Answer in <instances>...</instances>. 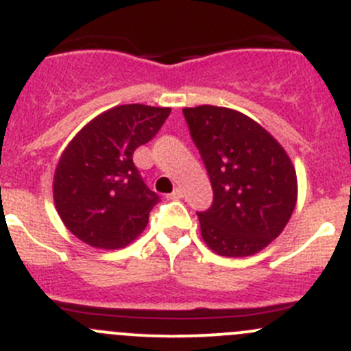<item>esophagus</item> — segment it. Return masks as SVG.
<instances>
[{"instance_id":"1","label":"esophagus","mask_w":351,"mask_h":351,"mask_svg":"<svg viewBox=\"0 0 351 351\" xmlns=\"http://www.w3.org/2000/svg\"><path fill=\"white\" fill-rule=\"evenodd\" d=\"M183 197V192L180 189H176V190H173L171 193H169L168 195V199H173V200H176V199H182Z\"/></svg>"}]
</instances>
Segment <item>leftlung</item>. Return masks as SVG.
Masks as SVG:
<instances>
[{"label":"left lung","instance_id":"8db88e82","mask_svg":"<svg viewBox=\"0 0 351 351\" xmlns=\"http://www.w3.org/2000/svg\"><path fill=\"white\" fill-rule=\"evenodd\" d=\"M209 175L214 199L197 213L204 241L224 257H247L287 226L297 175L285 149L254 120L217 106L183 110Z\"/></svg>","mask_w":351,"mask_h":351}]
</instances>
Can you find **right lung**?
<instances>
[{"instance_id":"1","label":"right lung","mask_w":351,"mask_h":351,"mask_svg":"<svg viewBox=\"0 0 351 351\" xmlns=\"http://www.w3.org/2000/svg\"><path fill=\"white\" fill-rule=\"evenodd\" d=\"M169 108L125 104L85 125L54 173L53 193L64 226L97 248L134 241L159 202L134 165V152L161 130Z\"/></svg>"}]
</instances>
